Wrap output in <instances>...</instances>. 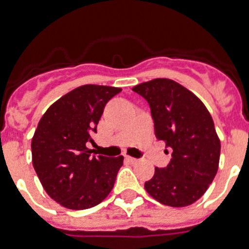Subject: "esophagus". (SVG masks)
<instances>
[{
  "mask_svg": "<svg viewBox=\"0 0 249 249\" xmlns=\"http://www.w3.org/2000/svg\"><path fill=\"white\" fill-rule=\"evenodd\" d=\"M126 160H128L129 163H132V164L138 163V159H136V158H132V156H126Z\"/></svg>",
  "mask_w": 249,
  "mask_h": 249,
  "instance_id": "1",
  "label": "esophagus"
}]
</instances>
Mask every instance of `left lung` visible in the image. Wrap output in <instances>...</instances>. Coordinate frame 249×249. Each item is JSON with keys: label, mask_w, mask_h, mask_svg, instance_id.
Here are the masks:
<instances>
[{"label": "left lung", "mask_w": 249, "mask_h": 249, "mask_svg": "<svg viewBox=\"0 0 249 249\" xmlns=\"http://www.w3.org/2000/svg\"><path fill=\"white\" fill-rule=\"evenodd\" d=\"M151 108L155 136L172 148L165 168H155L144 189L164 205L181 208L200 199L218 170L221 142L211 113L194 93L169 79L133 88Z\"/></svg>", "instance_id": "obj_1"}]
</instances>
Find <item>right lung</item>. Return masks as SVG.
I'll list each match as a JSON object with an SVG mask.
<instances>
[{
  "instance_id": "right-lung-1",
  "label": "right lung",
  "mask_w": 249,
  "mask_h": 249,
  "mask_svg": "<svg viewBox=\"0 0 249 249\" xmlns=\"http://www.w3.org/2000/svg\"><path fill=\"white\" fill-rule=\"evenodd\" d=\"M120 88L83 85L54 102L33 134L32 163L53 200L64 208L88 209L107 197L124 158L90 156L86 147L97 133L106 103Z\"/></svg>"
}]
</instances>
